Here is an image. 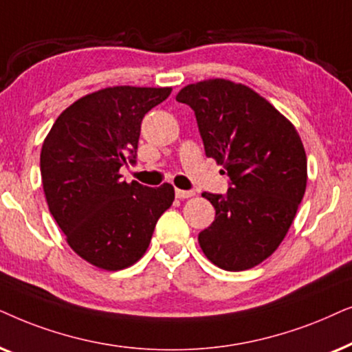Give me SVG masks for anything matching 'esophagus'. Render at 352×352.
I'll return each mask as SVG.
<instances>
[{"mask_svg":"<svg viewBox=\"0 0 352 352\" xmlns=\"http://www.w3.org/2000/svg\"><path fill=\"white\" fill-rule=\"evenodd\" d=\"M175 196L179 199H186V198H191V196H195L193 191H185V190H175Z\"/></svg>","mask_w":352,"mask_h":352,"instance_id":"esophagus-1","label":"esophagus"}]
</instances>
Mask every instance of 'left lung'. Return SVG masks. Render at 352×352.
<instances>
[{
	"mask_svg": "<svg viewBox=\"0 0 352 352\" xmlns=\"http://www.w3.org/2000/svg\"><path fill=\"white\" fill-rule=\"evenodd\" d=\"M195 111L206 156L225 168V195L198 235L204 256L228 272L272 256L287 236L307 184V157L294 125L252 88L225 78L186 85L175 96Z\"/></svg>",
	"mask_w": 352,
	"mask_h": 352,
	"instance_id": "1",
	"label": "left lung"
}]
</instances>
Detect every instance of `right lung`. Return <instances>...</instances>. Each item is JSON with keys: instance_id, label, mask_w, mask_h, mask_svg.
<instances>
[{"instance_id": "add662e5", "label": "right lung", "mask_w": 352, "mask_h": 352, "mask_svg": "<svg viewBox=\"0 0 352 352\" xmlns=\"http://www.w3.org/2000/svg\"><path fill=\"white\" fill-rule=\"evenodd\" d=\"M172 88L107 87L72 102L46 135L40 154L50 212L75 254L102 270H122L146 252L157 219L175 198L122 180L135 162L142 120Z\"/></svg>"}]
</instances>
